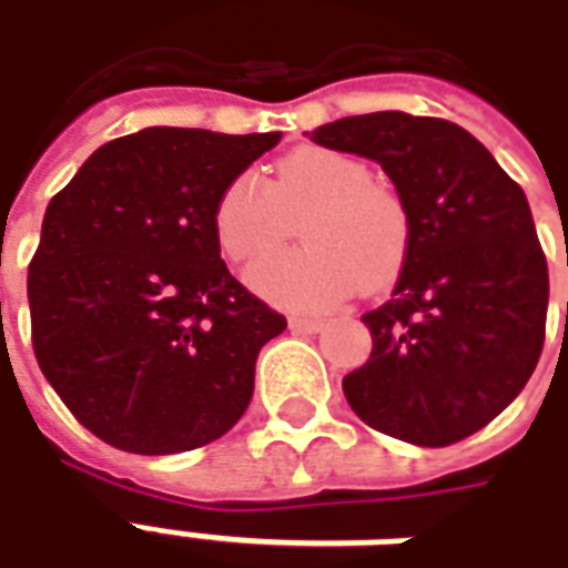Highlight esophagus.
I'll return each instance as SVG.
<instances>
[{
	"mask_svg": "<svg viewBox=\"0 0 568 568\" xmlns=\"http://www.w3.org/2000/svg\"><path fill=\"white\" fill-rule=\"evenodd\" d=\"M288 328L295 334H320L325 328V322L322 320H292L288 322Z\"/></svg>",
	"mask_w": 568,
	"mask_h": 568,
	"instance_id": "esophagus-1",
	"label": "esophagus"
}]
</instances>
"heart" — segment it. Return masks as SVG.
<instances>
[{
    "label": "heart",
    "instance_id": "b5f03b06",
    "mask_svg": "<svg viewBox=\"0 0 568 568\" xmlns=\"http://www.w3.org/2000/svg\"><path fill=\"white\" fill-rule=\"evenodd\" d=\"M297 217L308 246L264 256L246 271L248 288L276 307L325 313L356 283L383 288L405 267V200L377 185L368 163L344 151H295L276 163L267 185L252 173L234 175L215 200L212 231L227 258L248 261L278 245Z\"/></svg>",
    "mask_w": 568,
    "mask_h": 568
}]
</instances>
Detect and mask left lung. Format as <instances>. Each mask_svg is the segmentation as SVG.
<instances>
[{"instance_id": "obj_1", "label": "left lung", "mask_w": 568, "mask_h": 568, "mask_svg": "<svg viewBox=\"0 0 568 568\" xmlns=\"http://www.w3.org/2000/svg\"><path fill=\"white\" fill-rule=\"evenodd\" d=\"M307 136L381 163L410 215L393 297L362 316L374 349L344 377L346 402L417 447L475 435L520 395L545 344L548 261L524 187L440 118L371 112Z\"/></svg>"}]
</instances>
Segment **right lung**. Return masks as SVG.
Returning <instances> with one entry per match:
<instances>
[{
    "mask_svg": "<svg viewBox=\"0 0 568 568\" xmlns=\"http://www.w3.org/2000/svg\"><path fill=\"white\" fill-rule=\"evenodd\" d=\"M283 133L145 128L93 151L48 210L27 295L44 381L118 450L166 456L246 414L285 316L227 273L224 185Z\"/></svg>",
    "mask_w": 568,
    "mask_h": 568,
    "instance_id": "obj_1",
    "label": "right lung"
}]
</instances>
